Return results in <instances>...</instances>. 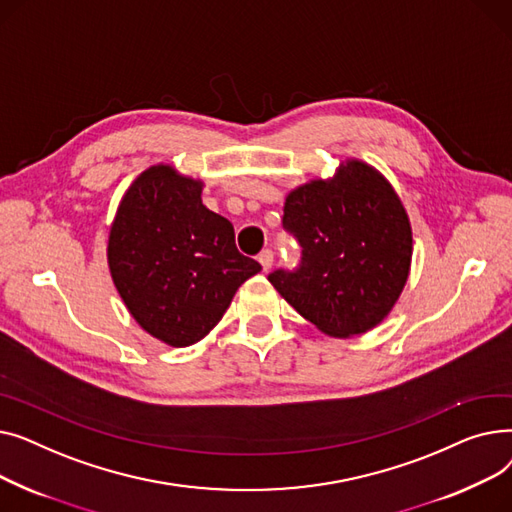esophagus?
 Here are the masks:
<instances>
[{"instance_id":"esophagus-1","label":"esophagus","mask_w":512,"mask_h":512,"mask_svg":"<svg viewBox=\"0 0 512 512\" xmlns=\"http://www.w3.org/2000/svg\"><path fill=\"white\" fill-rule=\"evenodd\" d=\"M259 263H261V267H263V272H270L272 265H274V251H270V249L261 251V253H259Z\"/></svg>"}]
</instances>
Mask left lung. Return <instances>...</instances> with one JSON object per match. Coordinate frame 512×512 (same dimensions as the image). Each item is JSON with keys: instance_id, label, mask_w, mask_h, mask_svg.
I'll use <instances>...</instances> for the list:
<instances>
[{"instance_id": "obj_1", "label": "left lung", "mask_w": 512, "mask_h": 512, "mask_svg": "<svg viewBox=\"0 0 512 512\" xmlns=\"http://www.w3.org/2000/svg\"><path fill=\"white\" fill-rule=\"evenodd\" d=\"M282 226L303 249L294 270L267 280L328 336L375 328L407 284L413 234L392 184L365 161L346 159L334 178L290 191Z\"/></svg>"}]
</instances>
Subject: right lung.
<instances>
[{"label":"right lung","mask_w":512,"mask_h":512,"mask_svg":"<svg viewBox=\"0 0 512 512\" xmlns=\"http://www.w3.org/2000/svg\"><path fill=\"white\" fill-rule=\"evenodd\" d=\"M203 182L159 164L130 184L107 240L112 280L153 338L191 346L224 317L238 286L261 272L240 255L232 224L201 201Z\"/></svg>","instance_id":"add662e5"}]
</instances>
